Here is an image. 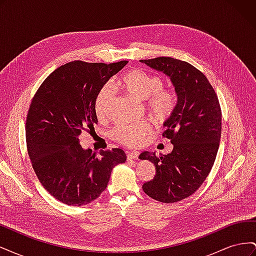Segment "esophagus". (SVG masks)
Here are the masks:
<instances>
[{
    "label": "esophagus",
    "mask_w": 256,
    "mask_h": 256,
    "mask_svg": "<svg viewBox=\"0 0 256 256\" xmlns=\"http://www.w3.org/2000/svg\"><path fill=\"white\" fill-rule=\"evenodd\" d=\"M138 154H140V152L134 150V152H130L127 154V159L128 160H131V159H138Z\"/></svg>",
    "instance_id": "1"
}]
</instances>
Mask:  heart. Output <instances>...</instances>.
Instances as JSON below:
<instances>
[{"label":"heart","mask_w":256,"mask_h":256,"mask_svg":"<svg viewBox=\"0 0 256 256\" xmlns=\"http://www.w3.org/2000/svg\"><path fill=\"white\" fill-rule=\"evenodd\" d=\"M120 88L128 95L144 102L150 118L156 122H164L172 115L176 106V92L172 88H164L161 76L150 74L142 69H132L120 76ZM113 98V88L106 85L99 90L95 99L94 110L99 120L104 118ZM148 122L141 120L131 124H118L110 130V138L115 142L128 147L142 144L150 134Z\"/></svg>","instance_id":"1"}]
</instances>
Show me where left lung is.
<instances>
[{
  "instance_id": "left-lung-1",
  "label": "left lung",
  "mask_w": 256,
  "mask_h": 256,
  "mask_svg": "<svg viewBox=\"0 0 256 256\" xmlns=\"http://www.w3.org/2000/svg\"><path fill=\"white\" fill-rule=\"evenodd\" d=\"M141 62L170 76L177 94L162 134L174 148L168 154L144 152L138 156L156 166V175L142 188L159 202H180L202 186L214 166L222 126L219 99L205 74L187 62L166 56Z\"/></svg>"
}]
</instances>
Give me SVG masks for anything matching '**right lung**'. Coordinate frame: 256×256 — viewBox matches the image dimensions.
<instances>
[{
    "instance_id": "right-lung-1",
    "label": "right lung",
    "mask_w": 256,
    "mask_h": 256,
    "mask_svg": "<svg viewBox=\"0 0 256 256\" xmlns=\"http://www.w3.org/2000/svg\"><path fill=\"white\" fill-rule=\"evenodd\" d=\"M74 60L50 74L34 95L26 116L28 152L44 188L60 202L81 206L106 190L115 166L127 157L120 148L83 150L82 131L98 122L94 110L99 90L126 66Z\"/></svg>"
}]
</instances>
